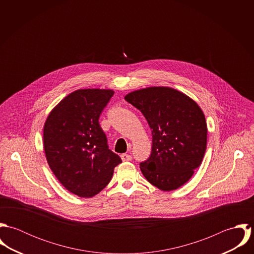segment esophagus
<instances>
[{
    "label": "esophagus",
    "instance_id": "1",
    "mask_svg": "<svg viewBox=\"0 0 254 254\" xmlns=\"http://www.w3.org/2000/svg\"><path fill=\"white\" fill-rule=\"evenodd\" d=\"M121 159H122V161H131L132 160V156L127 154V153H123L121 155Z\"/></svg>",
    "mask_w": 254,
    "mask_h": 254
}]
</instances>
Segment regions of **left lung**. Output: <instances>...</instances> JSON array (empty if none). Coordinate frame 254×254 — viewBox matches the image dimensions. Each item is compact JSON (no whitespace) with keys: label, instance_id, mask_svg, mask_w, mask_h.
<instances>
[{"label":"left lung","instance_id":"left-lung-1","mask_svg":"<svg viewBox=\"0 0 254 254\" xmlns=\"http://www.w3.org/2000/svg\"><path fill=\"white\" fill-rule=\"evenodd\" d=\"M125 100L144 114L151 130V153L140 164L145 179L164 191L180 188L191 178L205 153L203 111L192 99L170 87L136 90Z\"/></svg>","mask_w":254,"mask_h":254}]
</instances>
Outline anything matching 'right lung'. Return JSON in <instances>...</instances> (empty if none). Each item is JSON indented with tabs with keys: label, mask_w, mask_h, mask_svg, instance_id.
<instances>
[{
	"label": "right lung",
	"mask_w": 254,
	"mask_h": 254,
	"mask_svg": "<svg viewBox=\"0 0 254 254\" xmlns=\"http://www.w3.org/2000/svg\"><path fill=\"white\" fill-rule=\"evenodd\" d=\"M114 91L80 89L64 98L44 125L48 164L60 183L80 197H92L109 184L121 158L109 149L99 118Z\"/></svg>",
	"instance_id": "right-lung-1"
}]
</instances>
